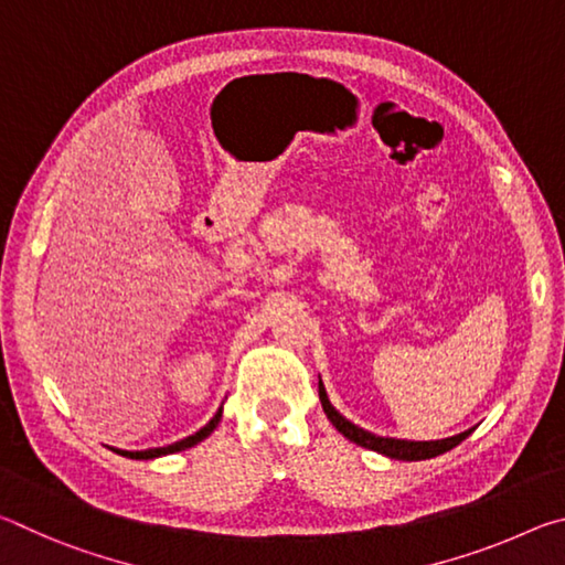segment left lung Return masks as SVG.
Returning a JSON list of instances; mask_svg holds the SVG:
<instances>
[{
	"label": "left lung",
	"mask_w": 565,
	"mask_h": 565,
	"mask_svg": "<svg viewBox=\"0 0 565 565\" xmlns=\"http://www.w3.org/2000/svg\"><path fill=\"white\" fill-rule=\"evenodd\" d=\"M319 398H321V406H323V414L331 420L333 426H337V431L343 434L353 441L356 446L363 448H371V451L376 454H384L388 458H396V461H426V458H434V456H441L446 451H451L454 446H458L463 441V438L473 431V428H468L463 434H456L451 438H441V441H406V438H388V436H376L366 431V428H361L356 424H351L349 418H343L337 408L331 406V401L327 396V388L319 381Z\"/></svg>",
	"instance_id": "obj_1"
}]
</instances>
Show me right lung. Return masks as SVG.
I'll return each instance as SVG.
<instances>
[{
  "instance_id": "add662e5",
  "label": "right lung",
  "mask_w": 565,
  "mask_h": 565,
  "mask_svg": "<svg viewBox=\"0 0 565 565\" xmlns=\"http://www.w3.org/2000/svg\"><path fill=\"white\" fill-rule=\"evenodd\" d=\"M218 420H222V408L216 411L214 418L209 420V424L204 428H199L196 434H191L186 438H181V441L177 444H169V446H161V448H147V451H124V448H111L114 454L119 456H127V458H137V461H149V458H159V456H167V454H177V451H186V448L196 446L199 441H204V438L214 431V428L218 426Z\"/></svg>"
}]
</instances>
